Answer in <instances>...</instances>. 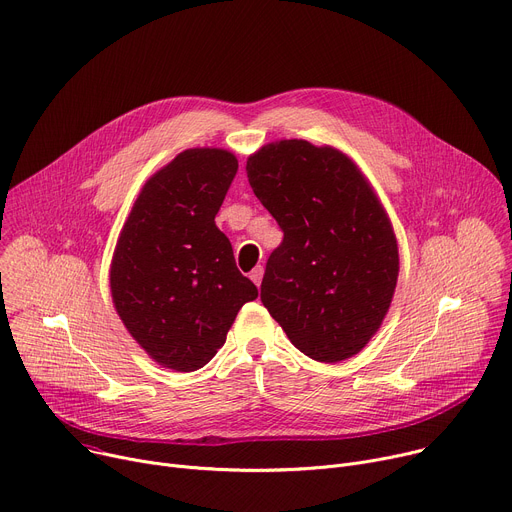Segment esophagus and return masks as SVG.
I'll return each mask as SVG.
<instances>
[{"label": "esophagus", "instance_id": "1", "mask_svg": "<svg viewBox=\"0 0 512 512\" xmlns=\"http://www.w3.org/2000/svg\"><path fill=\"white\" fill-rule=\"evenodd\" d=\"M251 280L255 286H261V280H263V267L257 265L253 271H251Z\"/></svg>", "mask_w": 512, "mask_h": 512}]
</instances>
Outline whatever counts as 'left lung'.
<instances>
[{
    "label": "left lung",
    "instance_id": "obj_1",
    "mask_svg": "<svg viewBox=\"0 0 512 512\" xmlns=\"http://www.w3.org/2000/svg\"><path fill=\"white\" fill-rule=\"evenodd\" d=\"M245 169L284 230L267 259L263 306L310 359L357 355L382 327L400 271L394 226L374 185L341 149L302 138L263 145Z\"/></svg>",
    "mask_w": 512,
    "mask_h": 512
}]
</instances>
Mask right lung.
<instances>
[{
  "label": "right lung",
  "instance_id": "add662e5",
  "mask_svg": "<svg viewBox=\"0 0 512 512\" xmlns=\"http://www.w3.org/2000/svg\"><path fill=\"white\" fill-rule=\"evenodd\" d=\"M237 169L226 149H185L145 181L118 235L114 308L130 337L167 369L204 367L259 294L214 222Z\"/></svg>",
  "mask_w": 512,
  "mask_h": 512
}]
</instances>
